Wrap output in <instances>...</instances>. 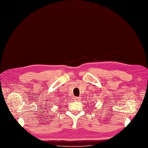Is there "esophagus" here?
I'll return each mask as SVG.
<instances>
[{
    "mask_svg": "<svg viewBox=\"0 0 148 148\" xmlns=\"http://www.w3.org/2000/svg\"><path fill=\"white\" fill-rule=\"evenodd\" d=\"M80 99H81V98L79 97H74V100L75 101H79V100H80Z\"/></svg>",
    "mask_w": 148,
    "mask_h": 148,
    "instance_id": "obj_1",
    "label": "esophagus"
}]
</instances>
